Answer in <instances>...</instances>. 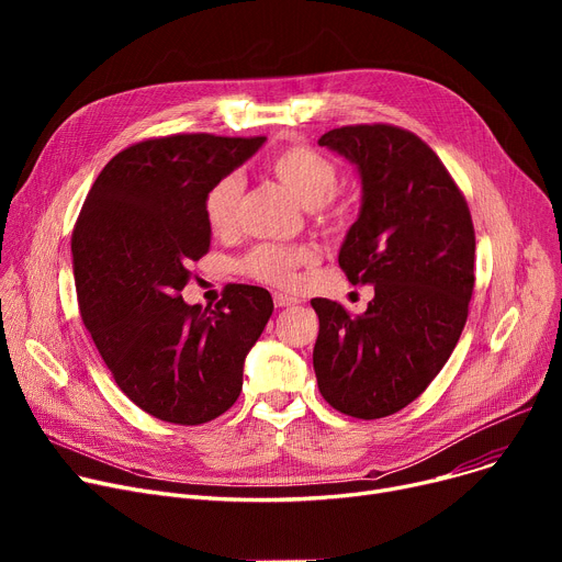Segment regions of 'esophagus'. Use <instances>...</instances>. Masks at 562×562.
<instances>
[{
	"label": "esophagus",
	"mask_w": 562,
	"mask_h": 562,
	"mask_svg": "<svg viewBox=\"0 0 562 562\" xmlns=\"http://www.w3.org/2000/svg\"><path fill=\"white\" fill-rule=\"evenodd\" d=\"M273 303H276V307H291V305L299 303V299H293V296H286V293L276 291L273 293Z\"/></svg>",
	"instance_id": "34e87169"
}]
</instances>
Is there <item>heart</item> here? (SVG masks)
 <instances>
[{"instance_id": "heart-1", "label": "heart", "mask_w": 562, "mask_h": 562, "mask_svg": "<svg viewBox=\"0 0 562 562\" xmlns=\"http://www.w3.org/2000/svg\"><path fill=\"white\" fill-rule=\"evenodd\" d=\"M271 170L284 189L303 206L326 225H337L346 210L333 195L339 182V168L333 159L321 155L310 145H293L282 150L273 161ZM241 195V180L236 175H223L204 193L202 212L206 227L214 234L225 236L236 223V202ZM316 257L310 246H282L259 244L244 259L241 271L259 282L278 286H293L299 282V269Z\"/></svg>"}]
</instances>
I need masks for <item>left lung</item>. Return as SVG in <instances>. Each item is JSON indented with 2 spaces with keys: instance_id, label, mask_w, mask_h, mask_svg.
<instances>
[{
  "instance_id": "left-lung-1",
  "label": "left lung",
  "mask_w": 562,
  "mask_h": 562,
  "mask_svg": "<svg viewBox=\"0 0 562 562\" xmlns=\"http://www.w3.org/2000/svg\"><path fill=\"white\" fill-rule=\"evenodd\" d=\"M318 145L356 166L362 206L339 250L352 284H373L362 314L314 299L318 392L356 419L390 417L451 358L474 291V223L430 147L394 125L330 130Z\"/></svg>"
}]
</instances>
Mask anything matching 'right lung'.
I'll return each mask as SVG.
<instances>
[{
    "label": "right lung",
    "instance_id": "right-lung-1",
    "mask_svg": "<svg viewBox=\"0 0 562 562\" xmlns=\"http://www.w3.org/2000/svg\"><path fill=\"white\" fill-rule=\"evenodd\" d=\"M263 140L172 134L130 145L98 175L75 223L83 326L115 385L161 422L198 426L229 409L273 314L271 293L250 284H227L214 310L180 296L189 263L212 241L206 189Z\"/></svg>",
    "mask_w": 562,
    "mask_h": 562
}]
</instances>
